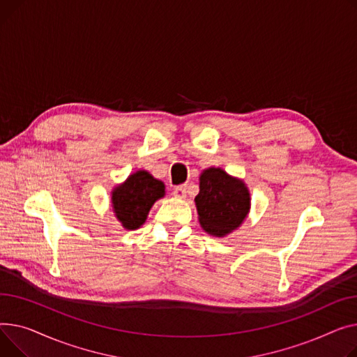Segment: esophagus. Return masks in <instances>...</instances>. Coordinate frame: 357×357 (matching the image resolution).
Here are the masks:
<instances>
[{"mask_svg":"<svg viewBox=\"0 0 357 357\" xmlns=\"http://www.w3.org/2000/svg\"><path fill=\"white\" fill-rule=\"evenodd\" d=\"M174 196H176L177 199H185V196H187V185L184 184V185L176 187V188H174Z\"/></svg>","mask_w":357,"mask_h":357,"instance_id":"esophagus-1","label":"esophagus"}]
</instances>
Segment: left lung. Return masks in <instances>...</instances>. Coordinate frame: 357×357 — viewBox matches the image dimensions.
<instances>
[{
  "mask_svg": "<svg viewBox=\"0 0 357 357\" xmlns=\"http://www.w3.org/2000/svg\"><path fill=\"white\" fill-rule=\"evenodd\" d=\"M199 188L195 203L206 234L223 238L242 226L250 211V193L242 178L208 167L199 177Z\"/></svg>",
  "mask_w": 357,
  "mask_h": 357,
  "instance_id": "obj_1",
  "label": "left lung"
}]
</instances>
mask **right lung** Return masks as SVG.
Returning <instances> with one entry per match:
<instances>
[{
  "label": "right lung",
  "mask_w": 357,
  "mask_h": 357,
  "mask_svg": "<svg viewBox=\"0 0 357 357\" xmlns=\"http://www.w3.org/2000/svg\"><path fill=\"white\" fill-rule=\"evenodd\" d=\"M164 196V183L150 172L138 170L112 188L111 207L123 229L135 230L145 223L153 204Z\"/></svg>",
  "instance_id": "right-lung-1"
}]
</instances>
